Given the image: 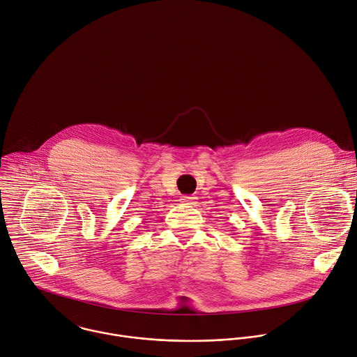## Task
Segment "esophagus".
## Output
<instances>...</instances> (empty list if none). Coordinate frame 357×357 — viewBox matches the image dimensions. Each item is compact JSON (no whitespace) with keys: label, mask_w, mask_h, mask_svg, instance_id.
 <instances>
[{"label":"esophagus","mask_w":357,"mask_h":357,"mask_svg":"<svg viewBox=\"0 0 357 357\" xmlns=\"http://www.w3.org/2000/svg\"><path fill=\"white\" fill-rule=\"evenodd\" d=\"M195 202V197H192V196H182L181 197V203H183V204H192Z\"/></svg>","instance_id":"1"}]
</instances>
